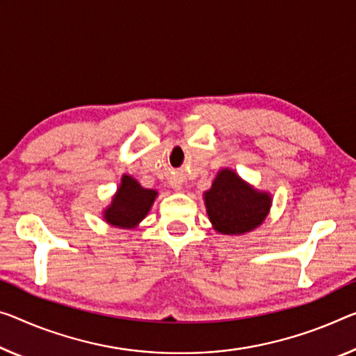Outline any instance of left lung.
<instances>
[{
	"label": "left lung",
	"instance_id": "8db88e82",
	"mask_svg": "<svg viewBox=\"0 0 356 356\" xmlns=\"http://www.w3.org/2000/svg\"><path fill=\"white\" fill-rule=\"evenodd\" d=\"M204 200L215 231L226 235L247 234L261 226L272 205L269 193L254 189L231 168L218 172Z\"/></svg>",
	"mask_w": 356,
	"mask_h": 356
}]
</instances>
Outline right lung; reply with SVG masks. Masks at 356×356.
I'll list each match as a JSON object with an SVG mask.
<instances>
[{
	"mask_svg": "<svg viewBox=\"0 0 356 356\" xmlns=\"http://www.w3.org/2000/svg\"><path fill=\"white\" fill-rule=\"evenodd\" d=\"M157 197V191L146 189L130 175H124L121 186L114 194L111 205L103 213V218L114 227L132 229L145 220Z\"/></svg>",
	"mask_w": 356,
	"mask_h": 356,
	"instance_id": "add662e5",
	"label": "right lung"
}]
</instances>
